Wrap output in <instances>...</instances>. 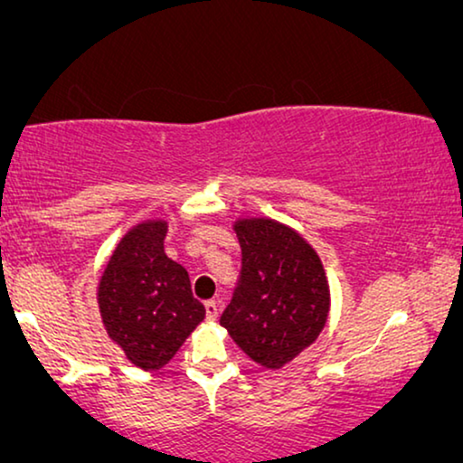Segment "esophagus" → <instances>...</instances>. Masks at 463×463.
I'll return each instance as SVG.
<instances>
[{"label":"esophagus","mask_w":463,"mask_h":463,"mask_svg":"<svg viewBox=\"0 0 463 463\" xmlns=\"http://www.w3.org/2000/svg\"><path fill=\"white\" fill-rule=\"evenodd\" d=\"M204 307H206V318H208V320H217V316H219V303H217V301H206Z\"/></svg>","instance_id":"esophagus-1"}]
</instances>
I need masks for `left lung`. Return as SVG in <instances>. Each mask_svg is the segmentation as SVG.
Wrapping results in <instances>:
<instances>
[{
	"label": "left lung",
	"mask_w": 463,
	"mask_h": 463,
	"mask_svg": "<svg viewBox=\"0 0 463 463\" xmlns=\"http://www.w3.org/2000/svg\"><path fill=\"white\" fill-rule=\"evenodd\" d=\"M242 268L221 326L268 369L316 341L328 316V284L312 246L271 219L240 221Z\"/></svg>",
	"instance_id": "8db88e82"
}]
</instances>
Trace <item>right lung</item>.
Returning <instances> with one entry per match:
<instances>
[{
  "mask_svg": "<svg viewBox=\"0 0 463 463\" xmlns=\"http://www.w3.org/2000/svg\"><path fill=\"white\" fill-rule=\"evenodd\" d=\"M164 221L132 227L99 284L107 333L145 371L162 369L206 314L185 268L164 252Z\"/></svg>",
  "mask_w": 463,
  "mask_h": 463,
  "instance_id": "1",
  "label": "right lung"
}]
</instances>
